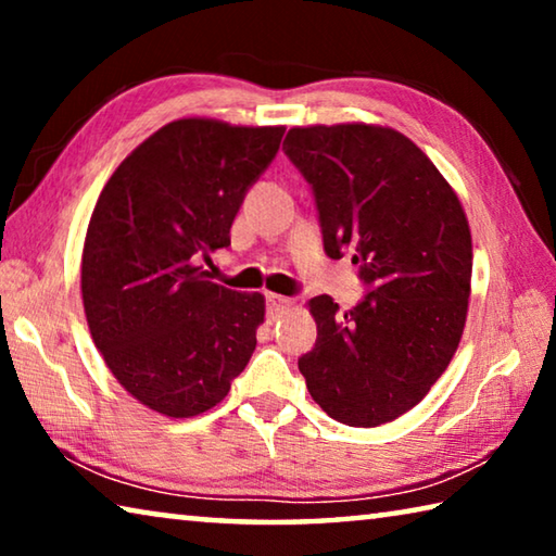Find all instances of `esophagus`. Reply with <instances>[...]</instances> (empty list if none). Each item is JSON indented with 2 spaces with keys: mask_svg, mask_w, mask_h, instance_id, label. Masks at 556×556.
<instances>
[{
  "mask_svg": "<svg viewBox=\"0 0 556 556\" xmlns=\"http://www.w3.org/2000/svg\"><path fill=\"white\" fill-rule=\"evenodd\" d=\"M294 301L287 299V296H279V294H267V308H269V316L277 318L285 308H289Z\"/></svg>",
  "mask_w": 556,
  "mask_h": 556,
  "instance_id": "1",
  "label": "esophagus"
}]
</instances>
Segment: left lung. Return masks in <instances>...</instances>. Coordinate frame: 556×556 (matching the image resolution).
<instances>
[{
  "label": "left lung",
  "instance_id": "obj_1",
  "mask_svg": "<svg viewBox=\"0 0 556 556\" xmlns=\"http://www.w3.org/2000/svg\"><path fill=\"white\" fill-rule=\"evenodd\" d=\"M285 152L314 188L328 257L351 255L370 285L348 312L326 294L308 301L318 338L299 370L331 419L388 425L427 397L464 336L466 211L434 162L392 127H291Z\"/></svg>",
  "mask_w": 556,
  "mask_h": 556
}]
</instances>
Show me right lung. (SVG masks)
<instances>
[{
  "instance_id": "1",
  "label": "right lung",
  "mask_w": 556,
  "mask_h": 556,
  "mask_svg": "<svg viewBox=\"0 0 556 556\" xmlns=\"http://www.w3.org/2000/svg\"><path fill=\"white\" fill-rule=\"evenodd\" d=\"M281 137V125L168 122L115 168L90 215L80 291L92 343L122 388L164 417L213 409L255 351L265 296L215 285L199 260L228 248Z\"/></svg>"
}]
</instances>
